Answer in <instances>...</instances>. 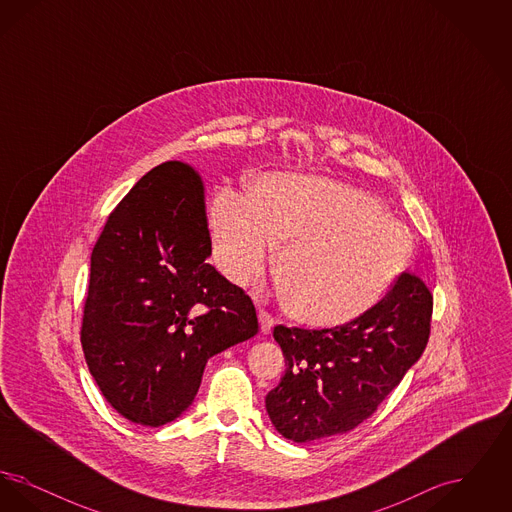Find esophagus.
Masks as SVG:
<instances>
[{
  "mask_svg": "<svg viewBox=\"0 0 512 512\" xmlns=\"http://www.w3.org/2000/svg\"><path fill=\"white\" fill-rule=\"evenodd\" d=\"M259 320H261V330H263V334H270L272 328H274V324H276V318L272 317L267 309H261V311H259Z\"/></svg>",
  "mask_w": 512,
  "mask_h": 512,
  "instance_id": "esophagus-1",
  "label": "esophagus"
}]
</instances>
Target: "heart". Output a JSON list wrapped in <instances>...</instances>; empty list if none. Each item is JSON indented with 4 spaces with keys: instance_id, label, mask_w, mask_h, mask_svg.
Segmentation results:
<instances>
[{
    "instance_id": "heart-1",
    "label": "heart",
    "mask_w": 512,
    "mask_h": 512,
    "mask_svg": "<svg viewBox=\"0 0 512 512\" xmlns=\"http://www.w3.org/2000/svg\"><path fill=\"white\" fill-rule=\"evenodd\" d=\"M213 255L236 284L267 267L274 244L278 276L293 317L334 326L372 307L403 265V226L359 190L336 180L267 174L251 192L219 190L209 205Z\"/></svg>"
}]
</instances>
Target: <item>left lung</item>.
Here are the masks:
<instances>
[{"instance_id":"obj_1","label":"left lung","mask_w":512,"mask_h":512,"mask_svg":"<svg viewBox=\"0 0 512 512\" xmlns=\"http://www.w3.org/2000/svg\"><path fill=\"white\" fill-rule=\"evenodd\" d=\"M432 309L426 282L405 270L378 303L345 324L274 326L288 366L265 399L276 430L305 443L349 432L376 413L424 353Z\"/></svg>"}]
</instances>
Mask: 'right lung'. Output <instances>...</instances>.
<instances>
[{
	"label": "right lung",
	"mask_w": 512,
	"mask_h": 512,
	"mask_svg": "<svg viewBox=\"0 0 512 512\" xmlns=\"http://www.w3.org/2000/svg\"><path fill=\"white\" fill-rule=\"evenodd\" d=\"M211 245L201 176L167 161L122 197L92 249L80 341L130 422L178 418L207 361L259 332L251 297L207 263Z\"/></svg>",
	"instance_id": "1"
}]
</instances>
